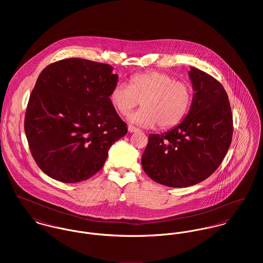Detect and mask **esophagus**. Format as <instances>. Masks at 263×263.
I'll use <instances>...</instances> for the list:
<instances>
[{
	"label": "esophagus",
	"mask_w": 263,
	"mask_h": 263,
	"mask_svg": "<svg viewBox=\"0 0 263 263\" xmlns=\"http://www.w3.org/2000/svg\"><path fill=\"white\" fill-rule=\"evenodd\" d=\"M127 129H128V132H129L130 134H132V133H137V132L140 130L138 127H136V126H134V125H132V124H129V125L127 126Z\"/></svg>",
	"instance_id": "1"
}]
</instances>
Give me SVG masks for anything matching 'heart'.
I'll list each match as a JSON object with an SVG mask.
<instances>
[{"label": "heart", "mask_w": 263, "mask_h": 263, "mask_svg": "<svg viewBox=\"0 0 263 263\" xmlns=\"http://www.w3.org/2000/svg\"><path fill=\"white\" fill-rule=\"evenodd\" d=\"M110 101L121 115L141 102L143 108L129 114L130 122L144 127L159 123L161 128H168L186 115L192 102V90L187 83L176 81L167 73L149 71L132 76L129 86L118 82L110 93Z\"/></svg>", "instance_id": "1"}]
</instances>
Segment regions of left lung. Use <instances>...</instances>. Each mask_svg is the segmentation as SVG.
<instances>
[{
	"mask_svg": "<svg viewBox=\"0 0 263 263\" xmlns=\"http://www.w3.org/2000/svg\"><path fill=\"white\" fill-rule=\"evenodd\" d=\"M188 75L194 94L187 115L167 133L150 134L142 156L148 176L169 187H188L210 177L233 137V114L222 84L192 67Z\"/></svg>",
	"mask_w": 263,
	"mask_h": 263,
	"instance_id": "obj_1",
	"label": "left lung"
}]
</instances>
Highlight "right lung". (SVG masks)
<instances>
[{
	"label": "right lung",
	"mask_w": 263,
	"mask_h": 263,
	"mask_svg": "<svg viewBox=\"0 0 263 263\" xmlns=\"http://www.w3.org/2000/svg\"><path fill=\"white\" fill-rule=\"evenodd\" d=\"M117 80L110 65L78 58L50 64L38 76L24 129L47 176L76 183L103 167L110 147L127 133L110 101Z\"/></svg>",
	"instance_id": "right-lung-1"
}]
</instances>
